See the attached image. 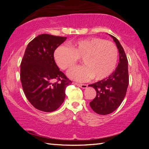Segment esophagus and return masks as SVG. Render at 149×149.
I'll use <instances>...</instances> for the list:
<instances>
[{"label":"esophagus","mask_w":149,"mask_h":149,"mask_svg":"<svg viewBox=\"0 0 149 149\" xmlns=\"http://www.w3.org/2000/svg\"><path fill=\"white\" fill-rule=\"evenodd\" d=\"M74 84L75 85H76L78 87L83 88V89H86V88L87 87V85H86V84H77V83H74Z\"/></svg>","instance_id":"esophagus-1"}]
</instances>
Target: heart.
Returning <instances> with one entry per match:
<instances>
[{
	"label": "heart",
	"mask_w": 149,
	"mask_h": 149,
	"mask_svg": "<svg viewBox=\"0 0 149 149\" xmlns=\"http://www.w3.org/2000/svg\"><path fill=\"white\" fill-rule=\"evenodd\" d=\"M81 58L85 65L73 68L68 72V75L80 82L93 77L95 80H102L116 69L118 50L112 42L90 37L72 42L70 47L60 45L54 52L55 61L62 70L74 66Z\"/></svg>",
	"instance_id": "b5f03b06"
}]
</instances>
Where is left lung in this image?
<instances>
[{
	"mask_svg": "<svg viewBox=\"0 0 149 149\" xmlns=\"http://www.w3.org/2000/svg\"><path fill=\"white\" fill-rule=\"evenodd\" d=\"M110 35L116 44L120 60L115 71L108 77L89 85L97 91V95L89 104L93 110L100 115H107L120 107L127 92L129 84L128 61L119 41Z\"/></svg>",
	"mask_w": 149,
	"mask_h": 149,
	"instance_id": "1",
	"label": "left lung"
}]
</instances>
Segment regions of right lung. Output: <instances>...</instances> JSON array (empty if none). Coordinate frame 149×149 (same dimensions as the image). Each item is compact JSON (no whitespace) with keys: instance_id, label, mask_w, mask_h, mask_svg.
Returning <instances> with one entry per match:
<instances>
[{"instance_id":"1","label":"right lung","mask_w":149,"mask_h":149,"mask_svg":"<svg viewBox=\"0 0 149 149\" xmlns=\"http://www.w3.org/2000/svg\"><path fill=\"white\" fill-rule=\"evenodd\" d=\"M67 37L41 34L29 42L20 65V79L27 100L36 109L53 112L64 102L72 81L57 66L54 52Z\"/></svg>"}]
</instances>
